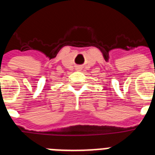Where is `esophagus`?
<instances>
[{
	"instance_id": "esophagus-1",
	"label": "esophagus",
	"mask_w": 155,
	"mask_h": 155,
	"mask_svg": "<svg viewBox=\"0 0 155 155\" xmlns=\"http://www.w3.org/2000/svg\"><path fill=\"white\" fill-rule=\"evenodd\" d=\"M81 70V66H77L76 67V70H78V71H80Z\"/></svg>"
}]
</instances>
